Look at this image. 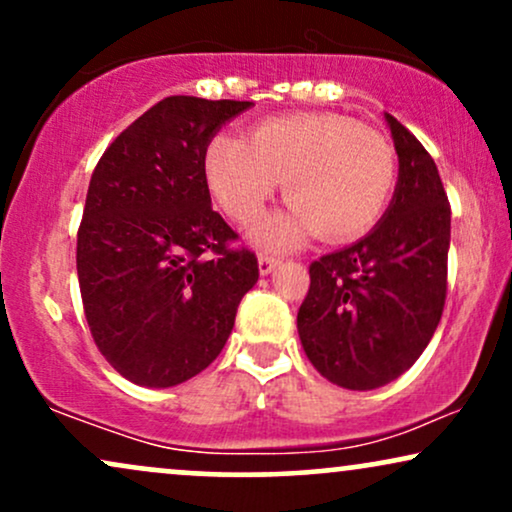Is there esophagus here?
<instances>
[{"label":"esophagus","mask_w":512,"mask_h":512,"mask_svg":"<svg viewBox=\"0 0 512 512\" xmlns=\"http://www.w3.org/2000/svg\"><path fill=\"white\" fill-rule=\"evenodd\" d=\"M257 267H260L262 276H267V274H272L276 267H279V260H276V257H269V255H260V260H257Z\"/></svg>","instance_id":"1"}]
</instances>
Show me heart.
Listing matches in <instances>:
<instances>
[{"mask_svg": "<svg viewBox=\"0 0 512 512\" xmlns=\"http://www.w3.org/2000/svg\"><path fill=\"white\" fill-rule=\"evenodd\" d=\"M395 168L383 134L330 113L267 117L248 139L221 132L204 151L211 192L243 226L286 180L293 204L255 228L264 248H291L315 231L332 243L368 233L387 207Z\"/></svg>", "mask_w": 512, "mask_h": 512, "instance_id": "heart-1", "label": "heart"}]
</instances>
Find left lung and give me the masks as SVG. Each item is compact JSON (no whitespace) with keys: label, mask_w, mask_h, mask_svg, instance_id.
I'll use <instances>...</instances> for the list:
<instances>
[{"label":"left lung","mask_w":512,"mask_h":512,"mask_svg":"<svg viewBox=\"0 0 512 512\" xmlns=\"http://www.w3.org/2000/svg\"><path fill=\"white\" fill-rule=\"evenodd\" d=\"M399 173L383 219L310 264L298 337L317 373L346 390L397 380L424 354L448 291L450 204L419 139L385 113Z\"/></svg>","instance_id":"8db88e82"}]
</instances>
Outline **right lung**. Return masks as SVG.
<instances>
[{"mask_svg": "<svg viewBox=\"0 0 512 512\" xmlns=\"http://www.w3.org/2000/svg\"><path fill=\"white\" fill-rule=\"evenodd\" d=\"M250 101L170 96L101 156L76 238L81 301L105 361L142 387L195 378L231 337L257 257L211 209L204 151Z\"/></svg>", "mask_w": 512, "mask_h": 512, "instance_id": "1", "label": "right lung"}]
</instances>
